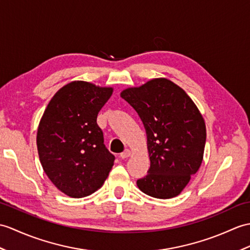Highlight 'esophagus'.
<instances>
[{"label": "esophagus", "instance_id": "esophagus-1", "mask_svg": "<svg viewBox=\"0 0 250 250\" xmlns=\"http://www.w3.org/2000/svg\"><path fill=\"white\" fill-rule=\"evenodd\" d=\"M131 155V151L129 149H126V150H125V151L120 154V158L121 159H126V158H129V156Z\"/></svg>", "mask_w": 250, "mask_h": 250}]
</instances>
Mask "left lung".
<instances>
[{
    "mask_svg": "<svg viewBox=\"0 0 250 250\" xmlns=\"http://www.w3.org/2000/svg\"><path fill=\"white\" fill-rule=\"evenodd\" d=\"M120 97L137 112L147 134L150 168L137 180L138 188L160 199L180 195L204 160L207 129L198 107L165 78L127 87Z\"/></svg>",
    "mask_w": 250,
    "mask_h": 250,
    "instance_id": "1",
    "label": "left lung"
}]
</instances>
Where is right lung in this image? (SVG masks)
Listing matches in <instances>:
<instances>
[{"mask_svg": "<svg viewBox=\"0 0 250 250\" xmlns=\"http://www.w3.org/2000/svg\"><path fill=\"white\" fill-rule=\"evenodd\" d=\"M113 87L72 81L51 99L37 130V150L45 175L62 193L82 198L100 188L115 156L97 125Z\"/></svg>", "mask_w": 250, "mask_h": 250, "instance_id": "right-lung-1", "label": "right lung"}]
</instances>
